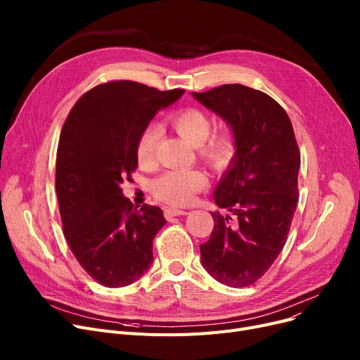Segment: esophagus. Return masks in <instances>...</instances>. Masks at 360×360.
Masks as SVG:
<instances>
[{
    "instance_id": "esophagus-1",
    "label": "esophagus",
    "mask_w": 360,
    "mask_h": 360,
    "mask_svg": "<svg viewBox=\"0 0 360 360\" xmlns=\"http://www.w3.org/2000/svg\"><path fill=\"white\" fill-rule=\"evenodd\" d=\"M186 212L185 210H179V209H166L165 210V217L169 220L172 217H176V216H185Z\"/></svg>"
}]
</instances>
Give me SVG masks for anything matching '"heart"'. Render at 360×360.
Returning <instances> with one entry per match:
<instances>
[{"label":"heart","mask_w":360,"mask_h":360,"mask_svg":"<svg viewBox=\"0 0 360 360\" xmlns=\"http://www.w3.org/2000/svg\"><path fill=\"white\" fill-rule=\"evenodd\" d=\"M169 122L178 134L188 143L197 146L200 156L216 167L228 165L236 153V139L228 129L212 132V118L198 108H185L174 112ZM160 129L156 124L147 125L137 143V160L143 166H150L156 158V147ZM207 178L197 169L167 170L151 181L150 190L156 198L172 205L191 202L194 195L204 190Z\"/></svg>","instance_id":"obj_1"}]
</instances>
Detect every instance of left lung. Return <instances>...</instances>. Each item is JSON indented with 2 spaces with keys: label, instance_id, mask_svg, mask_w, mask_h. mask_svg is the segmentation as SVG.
<instances>
[{
  "label": "left lung",
  "instance_id": "1",
  "mask_svg": "<svg viewBox=\"0 0 360 360\" xmlns=\"http://www.w3.org/2000/svg\"><path fill=\"white\" fill-rule=\"evenodd\" d=\"M193 96L228 122L236 153L216 186L214 229L200 245L202 267L229 288H247L285 247L299 200L300 153L286 110L264 91L223 84Z\"/></svg>",
  "mask_w": 360,
  "mask_h": 360
}]
</instances>
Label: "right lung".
<instances>
[{
	"mask_svg": "<svg viewBox=\"0 0 360 360\" xmlns=\"http://www.w3.org/2000/svg\"><path fill=\"white\" fill-rule=\"evenodd\" d=\"M182 94V89L109 82L86 91L64 122L55 170L64 236L75 259L102 286L131 285L153 261L163 212L148 204L137 210L121 185L137 169L143 129Z\"/></svg>",
	"mask_w": 360,
	"mask_h": 360,
	"instance_id": "right-lung-1",
	"label": "right lung"
}]
</instances>
